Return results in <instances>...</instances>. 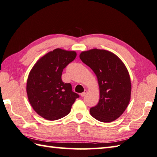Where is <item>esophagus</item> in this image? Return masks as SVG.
I'll list each match as a JSON object with an SVG mask.
<instances>
[{"mask_svg":"<svg viewBox=\"0 0 157 157\" xmlns=\"http://www.w3.org/2000/svg\"><path fill=\"white\" fill-rule=\"evenodd\" d=\"M86 94H87V91L85 90L84 92H82V93H81V97H84L85 95H86Z\"/></svg>","mask_w":157,"mask_h":157,"instance_id":"1","label":"esophagus"}]
</instances>
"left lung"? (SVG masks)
<instances>
[{"label": "left lung", "mask_w": 157, "mask_h": 157, "mask_svg": "<svg viewBox=\"0 0 157 157\" xmlns=\"http://www.w3.org/2000/svg\"><path fill=\"white\" fill-rule=\"evenodd\" d=\"M79 57L97 76L100 87V100L90 108L91 115L103 123L116 120L131 98L132 84L125 66L115 54L104 49L82 52Z\"/></svg>", "instance_id": "obj_1"}]
</instances>
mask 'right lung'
<instances>
[{
	"label": "right lung",
	"instance_id": "add662e5",
	"mask_svg": "<svg viewBox=\"0 0 157 157\" xmlns=\"http://www.w3.org/2000/svg\"><path fill=\"white\" fill-rule=\"evenodd\" d=\"M76 53L54 49L35 63L28 75L26 91L30 103L44 119L55 121L68 114L78 94L70 83L62 80L63 70L75 59Z\"/></svg>",
	"mask_w": 157,
	"mask_h": 157
}]
</instances>
